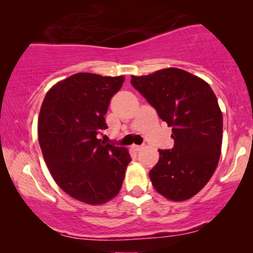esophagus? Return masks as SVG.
<instances>
[{
	"instance_id": "34e87169",
	"label": "esophagus",
	"mask_w": 253,
	"mask_h": 253,
	"mask_svg": "<svg viewBox=\"0 0 253 253\" xmlns=\"http://www.w3.org/2000/svg\"><path fill=\"white\" fill-rule=\"evenodd\" d=\"M131 148H132L133 151H136V152H139V151L143 150L144 146H143V145H132V146H131Z\"/></svg>"
}]
</instances>
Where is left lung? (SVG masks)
<instances>
[{
  "label": "left lung",
  "instance_id": "obj_1",
  "mask_svg": "<svg viewBox=\"0 0 253 253\" xmlns=\"http://www.w3.org/2000/svg\"><path fill=\"white\" fill-rule=\"evenodd\" d=\"M131 84L171 126L175 141L171 150H159L152 184L169 200L192 198L209 183L221 154L223 120L213 89L177 68L131 76Z\"/></svg>",
  "mask_w": 253,
  "mask_h": 253
}]
</instances>
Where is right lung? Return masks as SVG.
Returning a JSON list of instances; mask_svg holds the SVG:
<instances>
[{
    "mask_svg": "<svg viewBox=\"0 0 253 253\" xmlns=\"http://www.w3.org/2000/svg\"><path fill=\"white\" fill-rule=\"evenodd\" d=\"M123 83V76L79 72L51 86L41 105L38 136L44 162L65 193L88 205L117 196L131 161L126 147L98 139Z\"/></svg>",
    "mask_w": 253,
    "mask_h": 253,
    "instance_id": "1",
    "label": "right lung"
}]
</instances>
